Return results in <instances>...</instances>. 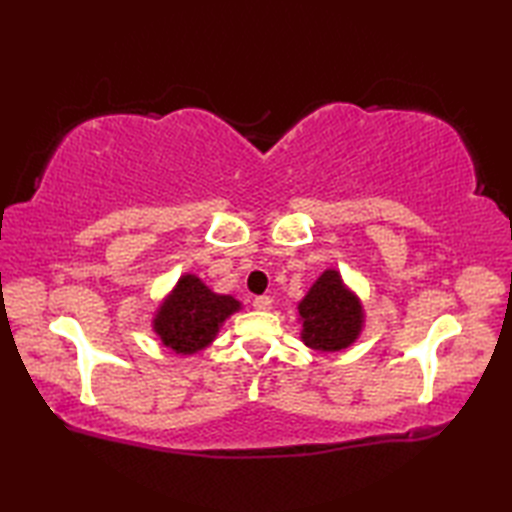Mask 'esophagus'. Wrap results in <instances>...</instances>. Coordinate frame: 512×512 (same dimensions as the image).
Masks as SVG:
<instances>
[{
  "label": "esophagus",
  "mask_w": 512,
  "mask_h": 512,
  "mask_svg": "<svg viewBox=\"0 0 512 512\" xmlns=\"http://www.w3.org/2000/svg\"><path fill=\"white\" fill-rule=\"evenodd\" d=\"M253 308L259 310V312H266V310L273 308V299H270V297H255Z\"/></svg>",
  "instance_id": "34e87169"
}]
</instances>
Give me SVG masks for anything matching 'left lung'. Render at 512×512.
<instances>
[{
	"instance_id": "left-lung-1",
	"label": "left lung",
	"mask_w": 512,
	"mask_h": 512,
	"mask_svg": "<svg viewBox=\"0 0 512 512\" xmlns=\"http://www.w3.org/2000/svg\"><path fill=\"white\" fill-rule=\"evenodd\" d=\"M297 310L301 341L317 352L347 350L365 328L363 303L336 268L323 270L297 303Z\"/></svg>"
}]
</instances>
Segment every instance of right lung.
Here are the masks:
<instances>
[{
    "mask_svg": "<svg viewBox=\"0 0 512 512\" xmlns=\"http://www.w3.org/2000/svg\"><path fill=\"white\" fill-rule=\"evenodd\" d=\"M239 310L242 303L235 297L213 292L198 275L184 273L160 301L151 328L171 352L191 356L209 347L226 319Z\"/></svg>",
    "mask_w": 512,
    "mask_h": 512,
    "instance_id": "right-lung-1",
    "label": "right lung"
}]
</instances>
